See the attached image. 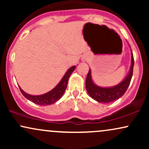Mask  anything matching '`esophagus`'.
Returning <instances> with one entry per match:
<instances>
[{
  "label": "esophagus",
  "mask_w": 149,
  "mask_h": 149,
  "mask_svg": "<svg viewBox=\"0 0 149 149\" xmlns=\"http://www.w3.org/2000/svg\"><path fill=\"white\" fill-rule=\"evenodd\" d=\"M85 60H86V59H84V58H83V61H85Z\"/></svg>",
  "instance_id": "esophagus-1"
}]
</instances>
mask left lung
<instances>
[{
  "mask_svg": "<svg viewBox=\"0 0 149 149\" xmlns=\"http://www.w3.org/2000/svg\"><path fill=\"white\" fill-rule=\"evenodd\" d=\"M134 57H133L132 52L131 50V66L130 69L129 73L125 79L119 84L109 88H102L93 83L92 80L91 70H89V72L87 75L86 82H85V87H86L87 92L89 95L93 100L100 103H109L113 102L116 100H118L120 97L125 93L126 90L129 87L130 83L132 77L133 73V67H134Z\"/></svg>",
  "mask_w": 149,
  "mask_h": 149,
  "instance_id": "1",
  "label": "left lung"
}]
</instances>
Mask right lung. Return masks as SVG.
Listing matches in <instances>:
<instances>
[{
	"mask_svg": "<svg viewBox=\"0 0 149 149\" xmlns=\"http://www.w3.org/2000/svg\"><path fill=\"white\" fill-rule=\"evenodd\" d=\"M76 69V66H73L70 69H68L66 73L64 74L62 79L60 80L58 85L54 88H53L52 90L47 92V93L43 94L41 95H31L27 94L24 90H22L19 87L20 91L22 93V95L24 96L27 100L31 101L33 103L38 104L41 106L50 105L55 103L58 100H60V98L64 95L65 90H66V87H67L68 80H69L70 76L73 71Z\"/></svg>",
	"mask_w": 149,
	"mask_h": 149,
	"instance_id": "1",
	"label": "right lung"
}]
</instances>
